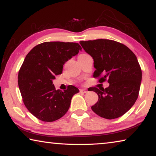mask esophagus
Returning <instances> with one entry per match:
<instances>
[{
  "mask_svg": "<svg viewBox=\"0 0 156 156\" xmlns=\"http://www.w3.org/2000/svg\"><path fill=\"white\" fill-rule=\"evenodd\" d=\"M80 92L83 93H88V90L86 88H83V89H80Z\"/></svg>",
  "mask_w": 156,
  "mask_h": 156,
  "instance_id": "esophagus-1",
  "label": "esophagus"
}]
</instances>
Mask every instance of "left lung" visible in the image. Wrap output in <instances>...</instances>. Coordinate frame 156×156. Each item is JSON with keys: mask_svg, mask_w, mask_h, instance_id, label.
<instances>
[{"mask_svg": "<svg viewBox=\"0 0 156 156\" xmlns=\"http://www.w3.org/2000/svg\"><path fill=\"white\" fill-rule=\"evenodd\" d=\"M81 47L93 57L95 78L99 83L107 81L109 86L98 89V101L91 108L105 119L121 117L133 106L138 98L142 70L136 56L121 43L108 39L81 41Z\"/></svg>", "mask_w": 156, "mask_h": 156, "instance_id": "left-lung-1", "label": "left lung"}]
</instances>
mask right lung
Here are the masks:
<instances>
[{
    "instance_id": "1",
    "label": "right lung",
    "mask_w": 156,
    "mask_h": 156,
    "mask_svg": "<svg viewBox=\"0 0 156 156\" xmlns=\"http://www.w3.org/2000/svg\"><path fill=\"white\" fill-rule=\"evenodd\" d=\"M77 43L44 42L26 55L18 75L23 101L33 115L43 122H54L67 113L71 99L80 92L74 86L64 91L56 90L52 80L62 73L66 61L76 55Z\"/></svg>"
}]
</instances>
